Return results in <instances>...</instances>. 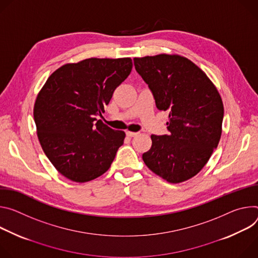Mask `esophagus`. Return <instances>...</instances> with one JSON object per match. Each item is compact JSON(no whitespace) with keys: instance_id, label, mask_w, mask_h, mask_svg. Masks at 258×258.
I'll return each instance as SVG.
<instances>
[{"instance_id":"34e87169","label":"esophagus","mask_w":258,"mask_h":258,"mask_svg":"<svg viewBox=\"0 0 258 258\" xmlns=\"http://www.w3.org/2000/svg\"><path fill=\"white\" fill-rule=\"evenodd\" d=\"M138 133H136V132H131V131H127L126 132V135L127 136H129V137H134V136H136Z\"/></svg>"}]
</instances>
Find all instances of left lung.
Instances as JSON below:
<instances>
[{
    "label": "left lung",
    "instance_id": "obj_1",
    "mask_svg": "<svg viewBox=\"0 0 258 258\" xmlns=\"http://www.w3.org/2000/svg\"><path fill=\"white\" fill-rule=\"evenodd\" d=\"M133 61L158 109L169 111V134H153L152 148L142 159L168 182H183L202 170L218 146L221 97L207 75L183 56L159 54Z\"/></svg>",
    "mask_w": 258,
    "mask_h": 258
}]
</instances>
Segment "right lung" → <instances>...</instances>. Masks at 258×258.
<instances>
[{
    "label": "right lung",
    "instance_id": "obj_1",
    "mask_svg": "<svg viewBox=\"0 0 258 258\" xmlns=\"http://www.w3.org/2000/svg\"><path fill=\"white\" fill-rule=\"evenodd\" d=\"M132 70V59L88 58L56 70L39 92L34 119L41 147L60 174L93 180L109 169L125 132L102 117L113 91Z\"/></svg>",
    "mask_w": 258,
    "mask_h": 258
}]
</instances>
